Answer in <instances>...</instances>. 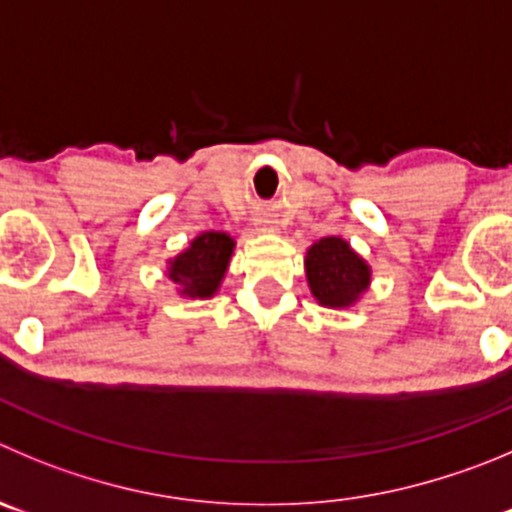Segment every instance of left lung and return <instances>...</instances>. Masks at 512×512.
<instances>
[{"instance_id": "left-lung-1", "label": "left lung", "mask_w": 512, "mask_h": 512, "mask_svg": "<svg viewBox=\"0 0 512 512\" xmlns=\"http://www.w3.org/2000/svg\"><path fill=\"white\" fill-rule=\"evenodd\" d=\"M310 290L323 305L346 308L369 285V265L341 237H323L305 260Z\"/></svg>"}]
</instances>
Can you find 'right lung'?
<instances>
[{
    "label": "right lung",
    "instance_id": "obj_1",
    "mask_svg": "<svg viewBox=\"0 0 512 512\" xmlns=\"http://www.w3.org/2000/svg\"><path fill=\"white\" fill-rule=\"evenodd\" d=\"M232 245L234 242L229 240V234L204 232L202 237L191 242L189 250L181 252L171 262L169 278L184 285L181 293L189 298H209L219 288V280L224 278Z\"/></svg>",
    "mask_w": 512,
    "mask_h": 512
}]
</instances>
